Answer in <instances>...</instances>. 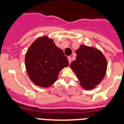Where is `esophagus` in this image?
<instances>
[{
    "mask_svg": "<svg viewBox=\"0 0 124 124\" xmlns=\"http://www.w3.org/2000/svg\"><path fill=\"white\" fill-rule=\"evenodd\" d=\"M68 61H69V63L71 64V56H68Z\"/></svg>",
    "mask_w": 124,
    "mask_h": 124,
    "instance_id": "esophagus-1",
    "label": "esophagus"
}]
</instances>
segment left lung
Instances as JSON below:
<instances>
[{"instance_id": "1", "label": "left lung", "mask_w": 124, "mask_h": 124, "mask_svg": "<svg viewBox=\"0 0 124 124\" xmlns=\"http://www.w3.org/2000/svg\"><path fill=\"white\" fill-rule=\"evenodd\" d=\"M76 60L70 67L76 74L80 85L89 90L99 84L106 75L107 60L97 49L82 45L76 50Z\"/></svg>"}]
</instances>
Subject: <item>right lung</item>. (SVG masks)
Returning a JSON list of instances; mask_svg holds the SVG:
<instances>
[{
    "label": "right lung",
    "instance_id": "add662e5",
    "mask_svg": "<svg viewBox=\"0 0 124 124\" xmlns=\"http://www.w3.org/2000/svg\"><path fill=\"white\" fill-rule=\"evenodd\" d=\"M25 64L31 80L38 86L47 87L55 82L60 70L68 66L69 62L52 39L42 37L30 46Z\"/></svg>",
    "mask_w": 124,
    "mask_h": 124
}]
</instances>
